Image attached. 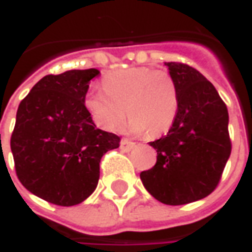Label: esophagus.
Wrapping results in <instances>:
<instances>
[{"mask_svg": "<svg viewBox=\"0 0 252 252\" xmlns=\"http://www.w3.org/2000/svg\"><path fill=\"white\" fill-rule=\"evenodd\" d=\"M133 147H135V143H132L131 140H128V139H121L120 148L124 153H129Z\"/></svg>", "mask_w": 252, "mask_h": 252, "instance_id": "obj_1", "label": "esophagus"}]
</instances>
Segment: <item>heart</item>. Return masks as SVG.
<instances>
[{"label":"heart","mask_w":252,"mask_h":252,"mask_svg":"<svg viewBox=\"0 0 252 252\" xmlns=\"http://www.w3.org/2000/svg\"><path fill=\"white\" fill-rule=\"evenodd\" d=\"M102 86L92 89L83 99L99 128L119 131L126 115L133 133L147 132L155 137L173 126L178 112V89L167 71L126 67L108 72Z\"/></svg>","instance_id":"heart-1"}]
</instances>
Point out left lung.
<instances>
[{"label":"left lung","mask_w":252,"mask_h":252,"mask_svg":"<svg viewBox=\"0 0 252 252\" xmlns=\"http://www.w3.org/2000/svg\"><path fill=\"white\" fill-rule=\"evenodd\" d=\"M164 64L178 89V112L167 135L150 143L157 163L140 180L154 198L185 205L211 194L221 178L232 148L228 110L200 71L184 63Z\"/></svg>","instance_id":"1"}]
</instances>
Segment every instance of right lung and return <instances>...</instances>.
<instances>
[{
	"mask_svg": "<svg viewBox=\"0 0 252 252\" xmlns=\"http://www.w3.org/2000/svg\"><path fill=\"white\" fill-rule=\"evenodd\" d=\"M97 68L46 75L19 105L10 137L16 174L25 189L51 204L72 206L93 193L105 153L120 137L98 129L85 106Z\"/></svg>",
	"mask_w": 252,
	"mask_h": 252,
	"instance_id": "obj_1",
	"label": "right lung"
}]
</instances>
